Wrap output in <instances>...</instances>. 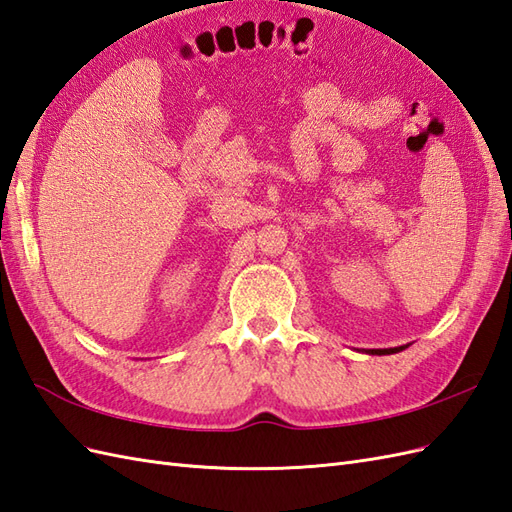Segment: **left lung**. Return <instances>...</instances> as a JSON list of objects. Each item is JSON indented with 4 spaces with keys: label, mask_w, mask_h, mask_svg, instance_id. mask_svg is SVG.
I'll use <instances>...</instances> for the list:
<instances>
[{
    "label": "left lung",
    "mask_w": 512,
    "mask_h": 512,
    "mask_svg": "<svg viewBox=\"0 0 512 512\" xmlns=\"http://www.w3.org/2000/svg\"><path fill=\"white\" fill-rule=\"evenodd\" d=\"M396 351H403V349H400V347L398 349H372L370 353L372 355H388V353H396Z\"/></svg>",
    "instance_id": "left-lung-1"
}]
</instances>
